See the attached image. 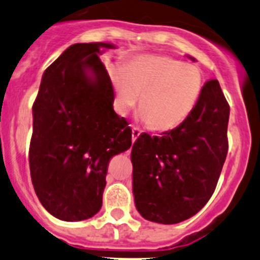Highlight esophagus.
<instances>
[{
	"label": "esophagus",
	"mask_w": 260,
	"mask_h": 260,
	"mask_svg": "<svg viewBox=\"0 0 260 260\" xmlns=\"http://www.w3.org/2000/svg\"><path fill=\"white\" fill-rule=\"evenodd\" d=\"M142 134V132H140L139 128L138 127H133V133H132V137H133V142H135V140L139 138V135Z\"/></svg>",
	"instance_id": "obj_1"
}]
</instances>
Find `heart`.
Returning <instances> with one entry per match:
<instances>
[{
  "label": "heart",
  "mask_w": 260,
  "mask_h": 260,
  "mask_svg": "<svg viewBox=\"0 0 260 260\" xmlns=\"http://www.w3.org/2000/svg\"><path fill=\"white\" fill-rule=\"evenodd\" d=\"M116 111L127 115L140 98V117L158 132L184 122L202 90V73L190 63L167 56H142L111 71Z\"/></svg>",
  "instance_id": "1"
}]
</instances>
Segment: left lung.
<instances>
[{"instance_id": "8db88e82", "label": "left lung", "mask_w": 260, "mask_h": 260, "mask_svg": "<svg viewBox=\"0 0 260 260\" xmlns=\"http://www.w3.org/2000/svg\"><path fill=\"white\" fill-rule=\"evenodd\" d=\"M230 106L218 80L203 85L184 122L133 145V192L145 219L174 224L197 214L218 182L229 150Z\"/></svg>"}]
</instances>
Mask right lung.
Returning a JSON list of instances; mask_svg holds the SVG:
<instances>
[{
  "mask_svg": "<svg viewBox=\"0 0 260 260\" xmlns=\"http://www.w3.org/2000/svg\"><path fill=\"white\" fill-rule=\"evenodd\" d=\"M111 43H76L48 66L33 105L29 166L53 217L76 222L102 207L108 162L132 147V128L113 111L112 81L100 56Z\"/></svg>",
  "mask_w": 260,
  "mask_h": 260,
  "instance_id": "add662e5",
  "label": "right lung"
}]
</instances>
